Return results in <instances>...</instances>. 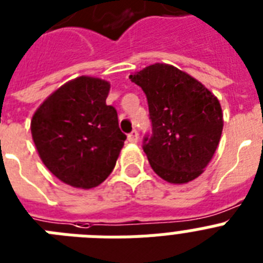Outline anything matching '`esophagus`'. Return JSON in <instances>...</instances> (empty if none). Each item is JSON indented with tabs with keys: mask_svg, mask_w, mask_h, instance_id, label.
I'll return each mask as SVG.
<instances>
[{
	"mask_svg": "<svg viewBox=\"0 0 263 263\" xmlns=\"http://www.w3.org/2000/svg\"><path fill=\"white\" fill-rule=\"evenodd\" d=\"M139 140V135L136 131H132L129 135H128V142L129 143H138Z\"/></svg>",
	"mask_w": 263,
	"mask_h": 263,
	"instance_id": "34e87169",
	"label": "esophagus"
}]
</instances>
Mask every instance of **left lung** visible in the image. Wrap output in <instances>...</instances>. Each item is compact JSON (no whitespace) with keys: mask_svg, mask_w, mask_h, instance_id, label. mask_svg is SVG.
I'll return each instance as SVG.
<instances>
[{"mask_svg":"<svg viewBox=\"0 0 263 263\" xmlns=\"http://www.w3.org/2000/svg\"><path fill=\"white\" fill-rule=\"evenodd\" d=\"M147 96L151 138L145 155L163 180L184 184L213 159L223 129V112L211 90L170 64L156 63L129 74Z\"/></svg>","mask_w":263,"mask_h":263,"instance_id":"left-lung-1","label":"left lung"}]
</instances>
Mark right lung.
<instances>
[{
  "instance_id": "obj_1",
  "label": "right lung",
  "mask_w": 263,
  "mask_h": 263,
  "mask_svg": "<svg viewBox=\"0 0 263 263\" xmlns=\"http://www.w3.org/2000/svg\"><path fill=\"white\" fill-rule=\"evenodd\" d=\"M109 81L80 76L50 93L30 121L40 159L57 179L89 190L112 173L127 136L105 100Z\"/></svg>"
}]
</instances>
